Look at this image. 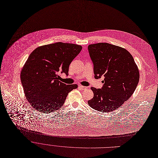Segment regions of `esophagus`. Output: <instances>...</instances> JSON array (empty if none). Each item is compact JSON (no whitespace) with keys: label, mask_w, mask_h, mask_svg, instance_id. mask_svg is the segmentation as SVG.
I'll use <instances>...</instances> for the list:
<instances>
[{"label":"esophagus","mask_w":158,"mask_h":158,"mask_svg":"<svg viewBox=\"0 0 158 158\" xmlns=\"http://www.w3.org/2000/svg\"><path fill=\"white\" fill-rule=\"evenodd\" d=\"M79 88H80L81 89H83V90L86 89L88 88V87L85 86H81V85H80V86H79Z\"/></svg>","instance_id":"obj_1"}]
</instances>
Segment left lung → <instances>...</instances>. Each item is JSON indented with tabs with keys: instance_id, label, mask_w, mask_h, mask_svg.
Instances as JSON below:
<instances>
[{
	"instance_id": "obj_1",
	"label": "left lung",
	"mask_w": 158,
	"mask_h": 158,
	"mask_svg": "<svg viewBox=\"0 0 158 158\" xmlns=\"http://www.w3.org/2000/svg\"><path fill=\"white\" fill-rule=\"evenodd\" d=\"M94 78L105 77L102 88L91 87L93 98L88 103L94 110L110 112L127 101L136 89L139 73L132 55L127 50L108 43L88 47Z\"/></svg>"
}]
</instances>
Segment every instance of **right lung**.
<instances>
[{
	"label": "right lung",
	"instance_id": "add662e5",
	"mask_svg": "<svg viewBox=\"0 0 158 158\" xmlns=\"http://www.w3.org/2000/svg\"><path fill=\"white\" fill-rule=\"evenodd\" d=\"M81 46L57 42L35 49L22 70L20 80L26 99L35 110L50 113L64 104L69 92L78 85L60 81L59 73L69 75V66Z\"/></svg>",
	"mask_w": 158,
	"mask_h": 158
}]
</instances>
